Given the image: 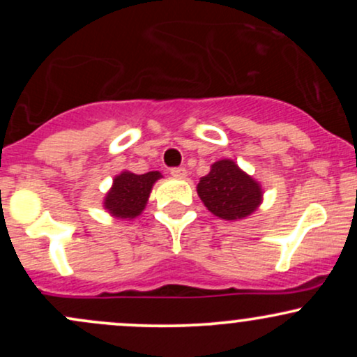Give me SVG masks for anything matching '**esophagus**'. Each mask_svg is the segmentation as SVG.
Listing matches in <instances>:
<instances>
[{"mask_svg":"<svg viewBox=\"0 0 357 357\" xmlns=\"http://www.w3.org/2000/svg\"><path fill=\"white\" fill-rule=\"evenodd\" d=\"M171 176L178 179H184L188 176L186 167H173V169H171Z\"/></svg>","mask_w":357,"mask_h":357,"instance_id":"34e87169","label":"esophagus"}]
</instances>
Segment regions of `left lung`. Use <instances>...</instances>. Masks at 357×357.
<instances>
[{
    "instance_id": "left-lung-1",
    "label": "left lung",
    "mask_w": 357,
    "mask_h": 357,
    "mask_svg": "<svg viewBox=\"0 0 357 357\" xmlns=\"http://www.w3.org/2000/svg\"><path fill=\"white\" fill-rule=\"evenodd\" d=\"M198 196L213 215L227 221L245 220L264 202V188L233 159L213 162L210 173L199 179Z\"/></svg>"
}]
</instances>
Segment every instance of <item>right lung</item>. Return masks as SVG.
Listing matches in <instances>:
<instances>
[{
    "label": "right lung",
    "instance_id": "1",
    "mask_svg": "<svg viewBox=\"0 0 357 357\" xmlns=\"http://www.w3.org/2000/svg\"><path fill=\"white\" fill-rule=\"evenodd\" d=\"M159 171H149L144 174L122 171L112 179V186L105 192L102 206L110 216L117 220H134L144 211L154 183L161 179Z\"/></svg>",
    "mask_w": 357,
    "mask_h": 357
}]
</instances>
